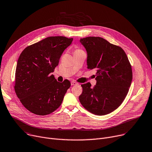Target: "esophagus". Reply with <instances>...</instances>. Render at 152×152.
<instances>
[{"label": "esophagus", "instance_id": "1", "mask_svg": "<svg viewBox=\"0 0 152 152\" xmlns=\"http://www.w3.org/2000/svg\"><path fill=\"white\" fill-rule=\"evenodd\" d=\"M71 86H75V85H77V83L75 82V81H71Z\"/></svg>", "mask_w": 152, "mask_h": 152}]
</instances>
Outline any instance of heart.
I'll list each match as a JSON object with an SVG mask.
<instances>
[{"label": "heart", "mask_w": 152, "mask_h": 152, "mask_svg": "<svg viewBox=\"0 0 152 152\" xmlns=\"http://www.w3.org/2000/svg\"><path fill=\"white\" fill-rule=\"evenodd\" d=\"M81 50H81V49H76V50H75V52H78V51H81Z\"/></svg>", "instance_id": "heart-1"}]
</instances>
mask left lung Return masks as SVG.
Returning <instances> with one entry per match:
<instances>
[{"label": "left lung", "instance_id": "8db88e82", "mask_svg": "<svg viewBox=\"0 0 152 152\" xmlns=\"http://www.w3.org/2000/svg\"><path fill=\"white\" fill-rule=\"evenodd\" d=\"M87 51V68L97 70V84H81L82 105L96 115L110 113L121 105L132 79L131 63L121 47L100 37L80 39Z\"/></svg>", "mask_w": 152, "mask_h": 152}]
</instances>
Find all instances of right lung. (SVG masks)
Instances as JSON below:
<instances>
[{
  "instance_id": "obj_1",
  "label": "right lung",
  "mask_w": 152,
  "mask_h": 152,
  "mask_svg": "<svg viewBox=\"0 0 152 152\" xmlns=\"http://www.w3.org/2000/svg\"><path fill=\"white\" fill-rule=\"evenodd\" d=\"M73 40L63 36L48 37L28 46L21 53L14 88L23 105L30 112L44 116L61 105L71 83L68 79L58 82L52 73Z\"/></svg>"
}]
</instances>
